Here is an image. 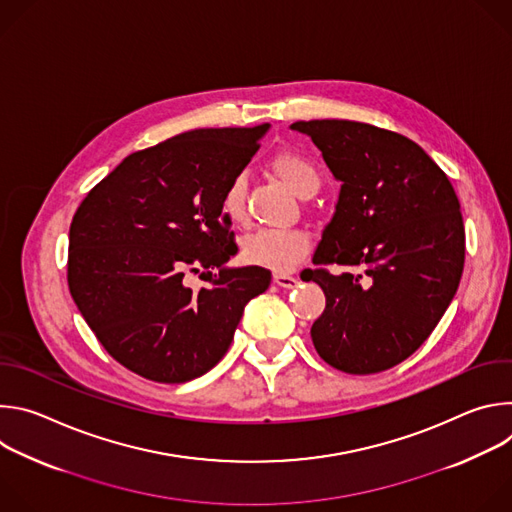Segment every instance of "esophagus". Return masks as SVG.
Masks as SVG:
<instances>
[{
    "mask_svg": "<svg viewBox=\"0 0 512 512\" xmlns=\"http://www.w3.org/2000/svg\"><path fill=\"white\" fill-rule=\"evenodd\" d=\"M273 281H275L279 287H285V289H291V287L298 285V279H296L294 275H289V273H275V275H273Z\"/></svg>",
    "mask_w": 512,
    "mask_h": 512,
    "instance_id": "esophagus-1",
    "label": "esophagus"
}]
</instances>
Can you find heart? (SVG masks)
<instances>
[{
    "mask_svg": "<svg viewBox=\"0 0 512 512\" xmlns=\"http://www.w3.org/2000/svg\"><path fill=\"white\" fill-rule=\"evenodd\" d=\"M271 170L294 194L308 198L320 188L322 176L318 166L304 154L279 152L271 158ZM247 180L237 174L229 180L221 194V214L231 223H241L245 218ZM310 251V237L298 229H259L245 237L243 257L251 265L267 267L277 273L294 269Z\"/></svg>",
    "mask_w": 512,
    "mask_h": 512,
    "instance_id": "obj_1",
    "label": "heart"
}]
</instances>
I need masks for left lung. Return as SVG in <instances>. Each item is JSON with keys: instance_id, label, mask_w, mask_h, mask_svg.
Returning <instances> with one entry per match:
<instances>
[{"instance_id": "8db88e82", "label": "left lung", "mask_w": 512, "mask_h": 512, "mask_svg": "<svg viewBox=\"0 0 512 512\" xmlns=\"http://www.w3.org/2000/svg\"><path fill=\"white\" fill-rule=\"evenodd\" d=\"M334 178L336 212L310 269L324 296L312 342L348 375L387 371L442 320L464 271L460 200L446 172L409 137L346 119L296 121Z\"/></svg>"}]
</instances>
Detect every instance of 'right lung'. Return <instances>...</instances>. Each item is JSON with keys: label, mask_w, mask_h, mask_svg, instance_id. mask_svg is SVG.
Returning a JSON list of instances; mask_svg holds the SVG:
<instances>
[{"label": "right lung", "mask_w": 512, "mask_h": 512, "mask_svg": "<svg viewBox=\"0 0 512 512\" xmlns=\"http://www.w3.org/2000/svg\"><path fill=\"white\" fill-rule=\"evenodd\" d=\"M267 127L192 129L139 150L72 216L70 296L131 373L170 385L208 373L229 350L247 302L269 287L271 271L225 265L239 247L218 208ZM188 272L205 285L190 288Z\"/></svg>", "instance_id": "1"}]
</instances>
